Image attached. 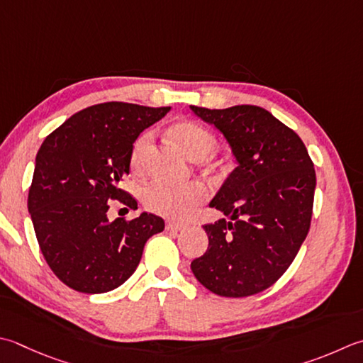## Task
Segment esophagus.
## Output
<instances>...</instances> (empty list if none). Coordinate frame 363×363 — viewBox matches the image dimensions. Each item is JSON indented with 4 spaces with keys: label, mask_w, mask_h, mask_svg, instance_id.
<instances>
[{
    "label": "esophagus",
    "mask_w": 363,
    "mask_h": 363,
    "mask_svg": "<svg viewBox=\"0 0 363 363\" xmlns=\"http://www.w3.org/2000/svg\"><path fill=\"white\" fill-rule=\"evenodd\" d=\"M167 230L172 231V233H179V231H182V230H186V225L174 223V222H168V223H167Z\"/></svg>",
    "instance_id": "34e87169"
}]
</instances>
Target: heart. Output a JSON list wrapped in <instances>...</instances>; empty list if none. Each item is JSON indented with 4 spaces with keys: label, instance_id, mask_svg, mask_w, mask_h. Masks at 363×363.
I'll use <instances>...</instances> for the list:
<instances>
[{
    "label": "heart",
    "instance_id": "1",
    "mask_svg": "<svg viewBox=\"0 0 363 363\" xmlns=\"http://www.w3.org/2000/svg\"><path fill=\"white\" fill-rule=\"evenodd\" d=\"M169 135L179 145L184 152L190 159L203 160L214 152L217 140L206 127L191 123V121H181L169 127ZM152 132L147 130L141 133L135 140L130 155L132 168L143 169L147 147L151 145ZM208 198V189L200 182H189L182 186L168 184L162 181H154L141 190V201L147 211L159 214L162 217L182 220L189 217L198 206Z\"/></svg>",
    "mask_w": 363,
    "mask_h": 363
}]
</instances>
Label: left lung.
Masks as SVG:
<instances>
[{
    "instance_id": "1",
    "label": "left lung",
    "mask_w": 363,
    "mask_h": 363,
    "mask_svg": "<svg viewBox=\"0 0 363 363\" xmlns=\"http://www.w3.org/2000/svg\"><path fill=\"white\" fill-rule=\"evenodd\" d=\"M190 108L223 133L238 160L209 204L225 218L203 226L209 245L191 272L217 296L258 294L286 272L307 238L313 162L299 135L261 106Z\"/></svg>"
}]
</instances>
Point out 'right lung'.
Segmentation results:
<instances>
[{
  "instance_id": "1",
  "label": "right lung",
  "mask_w": 363,
  "mask_h": 363,
  "mask_svg": "<svg viewBox=\"0 0 363 363\" xmlns=\"http://www.w3.org/2000/svg\"><path fill=\"white\" fill-rule=\"evenodd\" d=\"M169 106L105 102L70 116L42 143L28 194L35 238L48 267L78 293L111 291L135 272L162 217L110 222V200L137 209L119 189L129 174L133 141Z\"/></svg>"
}]
</instances>
